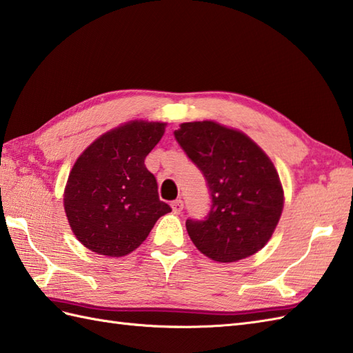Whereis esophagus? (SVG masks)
Masks as SVG:
<instances>
[{
	"mask_svg": "<svg viewBox=\"0 0 353 353\" xmlns=\"http://www.w3.org/2000/svg\"><path fill=\"white\" fill-rule=\"evenodd\" d=\"M170 207H172V210H174V213L179 214L183 211V208H184V202L181 199H176V201H174V202L170 203Z\"/></svg>",
	"mask_w": 353,
	"mask_h": 353,
	"instance_id": "esophagus-1",
	"label": "esophagus"
}]
</instances>
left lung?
<instances>
[{"label":"left lung","instance_id":"left-lung-1","mask_svg":"<svg viewBox=\"0 0 353 353\" xmlns=\"http://www.w3.org/2000/svg\"><path fill=\"white\" fill-rule=\"evenodd\" d=\"M174 136L207 179L211 207L185 228L203 255L234 263L254 255L272 237L284 207L273 163L241 131L213 121L185 122Z\"/></svg>","mask_w":353,"mask_h":353}]
</instances>
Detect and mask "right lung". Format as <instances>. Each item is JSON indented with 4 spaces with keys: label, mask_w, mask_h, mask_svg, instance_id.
I'll use <instances>...</instances> for the list:
<instances>
[{
    "label": "right lung",
    "mask_w": 353,
    "mask_h": 353,
    "mask_svg": "<svg viewBox=\"0 0 353 353\" xmlns=\"http://www.w3.org/2000/svg\"><path fill=\"white\" fill-rule=\"evenodd\" d=\"M164 127L163 122H127L78 157L66 183L65 211L75 237L92 252H132L172 211L160 201L157 179L145 166Z\"/></svg>",
    "instance_id": "add662e5"
}]
</instances>
